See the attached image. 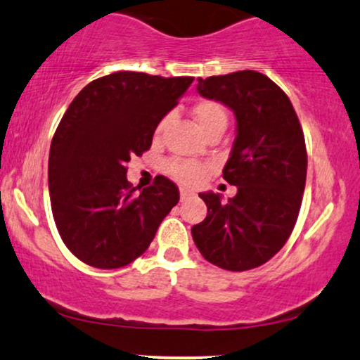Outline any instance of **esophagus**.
<instances>
[{"label": "esophagus", "mask_w": 360, "mask_h": 360, "mask_svg": "<svg viewBox=\"0 0 360 360\" xmlns=\"http://www.w3.org/2000/svg\"><path fill=\"white\" fill-rule=\"evenodd\" d=\"M192 197V192H188V191H185V188H181L180 191V200L181 202H185V200H188Z\"/></svg>", "instance_id": "1"}]
</instances>
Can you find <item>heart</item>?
Wrapping results in <instances>:
<instances>
[{"instance_id":"heart-1","label":"heart","mask_w":360,"mask_h":360,"mask_svg":"<svg viewBox=\"0 0 360 360\" xmlns=\"http://www.w3.org/2000/svg\"><path fill=\"white\" fill-rule=\"evenodd\" d=\"M192 115L195 119L197 126L204 136L207 132L216 131V129H221L224 131L226 126H228V112L219 102H214V100H199L192 107ZM168 124V117H163L160 120L158 126L155 129V137L160 139L161 134H163L165 127ZM167 169L173 179H176L181 184L185 185H193L197 181H200L205 175V168L199 163H192V161H180L173 160L167 165Z\"/></svg>"}]
</instances>
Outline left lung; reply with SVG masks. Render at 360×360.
I'll return each mask as SVG.
<instances>
[{
    "label": "left lung",
    "mask_w": 360,
    "mask_h": 360,
    "mask_svg": "<svg viewBox=\"0 0 360 360\" xmlns=\"http://www.w3.org/2000/svg\"><path fill=\"white\" fill-rule=\"evenodd\" d=\"M197 91L236 117L223 179L238 192L228 202L219 193H199L207 216L192 226V238L217 267H260L289 240L301 209L308 155L300 119L289 96L257 71L199 78Z\"/></svg>",
    "instance_id": "obj_1"
}]
</instances>
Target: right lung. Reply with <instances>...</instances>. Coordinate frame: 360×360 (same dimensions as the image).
<instances>
[{"instance_id": "right-lung-1", "label": "right lung", "mask_w": 360, "mask_h": 360, "mask_svg": "<svg viewBox=\"0 0 360 360\" xmlns=\"http://www.w3.org/2000/svg\"><path fill=\"white\" fill-rule=\"evenodd\" d=\"M192 82L112 72L88 83L68 107L51 143V207L64 245L84 264L126 267L146 252L179 202V187L167 176L136 192L126 175Z\"/></svg>"}]
</instances>
